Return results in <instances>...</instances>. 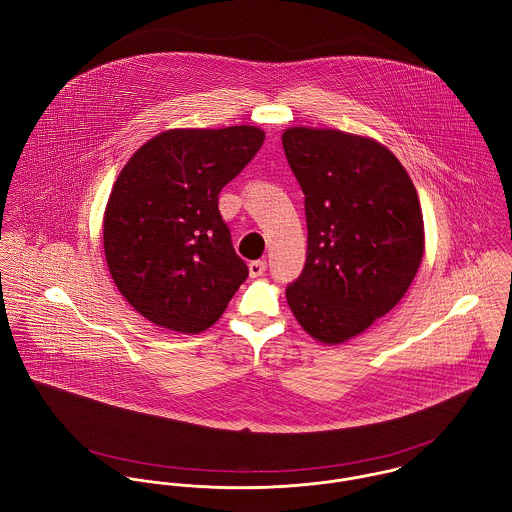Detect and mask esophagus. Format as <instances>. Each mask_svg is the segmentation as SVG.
<instances>
[{"mask_svg":"<svg viewBox=\"0 0 512 512\" xmlns=\"http://www.w3.org/2000/svg\"><path fill=\"white\" fill-rule=\"evenodd\" d=\"M248 272H250V278H260V276H264V272H266V262H264V260L250 262V264H248Z\"/></svg>","mask_w":512,"mask_h":512,"instance_id":"obj_1","label":"esophagus"}]
</instances>
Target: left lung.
Listing matches in <instances>:
<instances>
[{
	"instance_id": "8db88e82",
	"label": "left lung",
	"mask_w": 512,
	"mask_h": 512,
	"mask_svg": "<svg viewBox=\"0 0 512 512\" xmlns=\"http://www.w3.org/2000/svg\"><path fill=\"white\" fill-rule=\"evenodd\" d=\"M305 195L307 258L286 297L299 325L345 343L408 292L424 256L416 187L388 147L339 130L282 136Z\"/></svg>"
}]
</instances>
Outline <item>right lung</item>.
Wrapping results in <instances>:
<instances>
[{"instance_id": "1", "label": "right lung", "mask_w": 512, "mask_h": 512, "mask_svg": "<svg viewBox=\"0 0 512 512\" xmlns=\"http://www.w3.org/2000/svg\"><path fill=\"white\" fill-rule=\"evenodd\" d=\"M264 138L254 126L167 130L120 171L104 213V254L116 288L147 321L201 333L248 278L219 193Z\"/></svg>"}]
</instances>
